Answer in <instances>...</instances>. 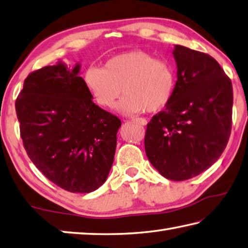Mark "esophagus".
<instances>
[{
    "instance_id": "34e87169",
    "label": "esophagus",
    "mask_w": 248,
    "mask_h": 248,
    "mask_svg": "<svg viewBox=\"0 0 248 248\" xmlns=\"http://www.w3.org/2000/svg\"><path fill=\"white\" fill-rule=\"evenodd\" d=\"M136 122L137 123H140V125H144V126L147 125V121L145 119H136Z\"/></svg>"
}]
</instances>
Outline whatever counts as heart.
<instances>
[{
	"mask_svg": "<svg viewBox=\"0 0 248 248\" xmlns=\"http://www.w3.org/2000/svg\"><path fill=\"white\" fill-rule=\"evenodd\" d=\"M82 81L93 101L103 108L114 107L123 91L126 95L119 111L131 115L163 110L174 94L176 76L170 62L134 49L112 56L102 68H86Z\"/></svg>",
	"mask_w": 248,
	"mask_h": 248,
	"instance_id": "b5f03b06",
	"label": "heart"
}]
</instances>
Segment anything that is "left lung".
<instances>
[{"instance_id":"1","label":"left lung","mask_w":248,"mask_h":248,"mask_svg":"<svg viewBox=\"0 0 248 248\" xmlns=\"http://www.w3.org/2000/svg\"><path fill=\"white\" fill-rule=\"evenodd\" d=\"M177 80L173 98L147 125L150 163L172 181L192 179L222 155L231 134V79L210 55L174 46Z\"/></svg>"}]
</instances>
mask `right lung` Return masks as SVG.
Wrapping results in <instances>:
<instances>
[{
  "mask_svg": "<svg viewBox=\"0 0 248 248\" xmlns=\"http://www.w3.org/2000/svg\"><path fill=\"white\" fill-rule=\"evenodd\" d=\"M79 72V63L58 62L29 74L15 108L39 171L68 192L90 193L111 170L121 121L93 102Z\"/></svg>",
  "mask_w": 248,
  "mask_h": 248,
  "instance_id": "obj_1",
  "label": "right lung"
}]
</instances>
